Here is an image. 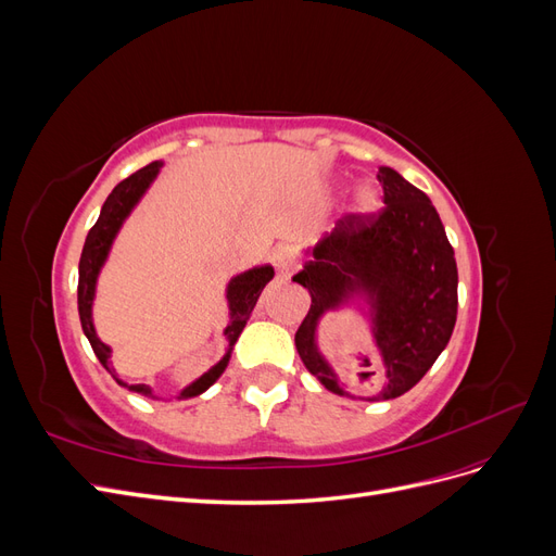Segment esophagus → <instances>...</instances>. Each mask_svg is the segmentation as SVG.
<instances>
[{
  "label": "esophagus",
  "instance_id": "34e87169",
  "mask_svg": "<svg viewBox=\"0 0 556 556\" xmlns=\"http://www.w3.org/2000/svg\"><path fill=\"white\" fill-rule=\"evenodd\" d=\"M271 260H274V264H276V268H278V274H280L282 278H290V276L294 274L296 260H294V250H292L290 245H285V243L276 245L274 252H271Z\"/></svg>",
  "mask_w": 556,
  "mask_h": 556
}]
</instances>
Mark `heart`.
Listing matches in <instances>:
<instances>
[{"label": "heart", "instance_id": "b5f03b06", "mask_svg": "<svg viewBox=\"0 0 556 556\" xmlns=\"http://www.w3.org/2000/svg\"><path fill=\"white\" fill-rule=\"evenodd\" d=\"M382 208V192L374 182H362L352 197V213L355 215H374Z\"/></svg>", "mask_w": 556, "mask_h": 556}]
</instances>
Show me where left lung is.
Instances as JSON below:
<instances>
[{"mask_svg":"<svg viewBox=\"0 0 556 556\" xmlns=\"http://www.w3.org/2000/svg\"><path fill=\"white\" fill-rule=\"evenodd\" d=\"M378 180L387 208L378 217H343L327 239L304 250V268L292 278L311 292L296 352L339 396L352 394L319 350V327L345 308L362 315L382 368L378 392L366 401L406 394L439 359L457 323V260L439 211L390 166H380Z\"/></svg>","mask_w":556,"mask_h":556,"instance_id":"1","label":"left lung"}]
</instances>
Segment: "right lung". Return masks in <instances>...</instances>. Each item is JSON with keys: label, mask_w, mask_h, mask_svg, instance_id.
<instances>
[{"label": "right lung", "mask_w": 556, "mask_h": 556, "mask_svg": "<svg viewBox=\"0 0 556 556\" xmlns=\"http://www.w3.org/2000/svg\"><path fill=\"white\" fill-rule=\"evenodd\" d=\"M162 162H150L143 169H139L137 174H131L129 178H125L123 182H117L113 192L106 197L102 213H99V220L94 223V227L88 231L86 245H83L80 252V264H78V315H80V327L83 333L88 336V341L94 350L97 359L102 362V366L106 371L115 378V371L111 368V345H106L102 339L97 336L94 329V319H92V304H94V294H97V280L99 274L111 255V248L117 233H121L123 225L127 217L131 215V211L139 206V201L143 199V194L150 190V185L160 176ZM274 278V266L271 264H262V266H252L243 274H237L229 282L225 290V299H227V308H229V325L225 327V341H227V352L223 355V359L217 362L215 366H211L204 376H199L194 382H190L188 387H182L176 399H192L204 394L208 387L225 374V368L231 359L233 345H237L239 336L243 331V327L248 325V319L252 315V308H255L257 299L262 294V290L266 288V282ZM117 384L127 387L129 392H137L141 396L148 399H160L153 394L148 384H127L121 378H115Z\"/></svg>", "instance_id": "add662e5"}]
</instances>
